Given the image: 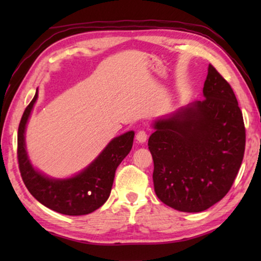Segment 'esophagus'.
Returning <instances> with one entry per match:
<instances>
[{
    "label": "esophagus",
    "instance_id": "obj_1",
    "mask_svg": "<svg viewBox=\"0 0 261 261\" xmlns=\"http://www.w3.org/2000/svg\"><path fill=\"white\" fill-rule=\"evenodd\" d=\"M147 132L145 131V130H139L137 132V136H136V139L139 141L140 143H143V142H146V140H147Z\"/></svg>",
    "mask_w": 261,
    "mask_h": 261
}]
</instances>
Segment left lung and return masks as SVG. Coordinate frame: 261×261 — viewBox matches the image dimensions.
<instances>
[{
  "label": "left lung",
  "mask_w": 261,
  "mask_h": 261,
  "mask_svg": "<svg viewBox=\"0 0 261 261\" xmlns=\"http://www.w3.org/2000/svg\"><path fill=\"white\" fill-rule=\"evenodd\" d=\"M205 98L154 122L148 146L158 198L181 212H202L221 201L242 164L246 129L230 84L208 65Z\"/></svg>",
  "instance_id": "8db88e82"
}]
</instances>
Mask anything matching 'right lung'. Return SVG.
Here are the masks:
<instances>
[{"label":"right lung","mask_w":261,"mask_h":261,"mask_svg":"<svg viewBox=\"0 0 261 261\" xmlns=\"http://www.w3.org/2000/svg\"><path fill=\"white\" fill-rule=\"evenodd\" d=\"M38 98L25 108L18 130V163L28 191L46 207L65 215H85L101 207L112 190L115 170L134 145L135 132L114 138L99 156L80 174L66 179H54L39 173L28 158L24 131L28 119Z\"/></svg>","instance_id":"obj_1"}]
</instances>
